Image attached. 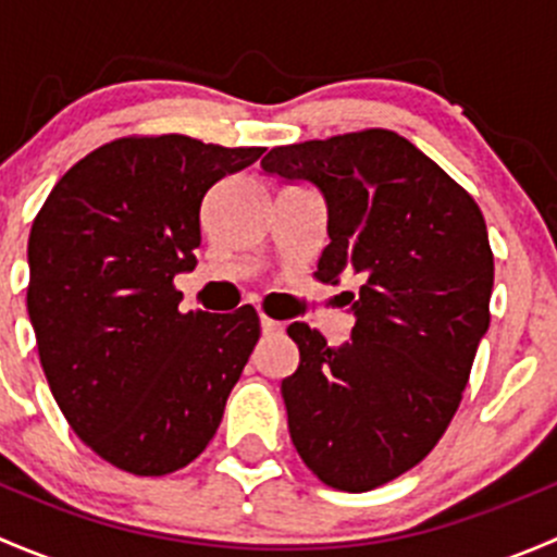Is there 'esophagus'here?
Returning a JSON list of instances; mask_svg holds the SVG:
<instances>
[{
	"mask_svg": "<svg viewBox=\"0 0 557 557\" xmlns=\"http://www.w3.org/2000/svg\"><path fill=\"white\" fill-rule=\"evenodd\" d=\"M261 331L263 334H280V331H283V323H280V320L267 318V314H261Z\"/></svg>",
	"mask_w": 557,
	"mask_h": 557,
	"instance_id": "esophagus-1",
	"label": "esophagus"
}]
</instances>
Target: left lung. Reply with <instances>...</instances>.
I'll use <instances>...</instances> for the list:
<instances>
[{
    "label": "left lung",
    "mask_w": 557,
    "mask_h": 557,
    "mask_svg": "<svg viewBox=\"0 0 557 557\" xmlns=\"http://www.w3.org/2000/svg\"><path fill=\"white\" fill-rule=\"evenodd\" d=\"M261 170L310 183L329 212L320 283L356 274L345 345L290 323L299 369L283 380L301 460L363 493L418 466L450 425L491 325L493 252L476 201L387 128L272 148Z\"/></svg>",
    "instance_id": "8db88e82"
}]
</instances>
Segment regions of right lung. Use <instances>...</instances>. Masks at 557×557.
Instances as JSON below:
<instances>
[{
	"label": "right lung",
	"instance_id": "1",
	"mask_svg": "<svg viewBox=\"0 0 557 557\" xmlns=\"http://www.w3.org/2000/svg\"><path fill=\"white\" fill-rule=\"evenodd\" d=\"M261 153L183 134L115 139L77 161L32 223L26 307L50 393L128 474H170L210 445L261 334L247 305L180 312L172 285L196 267L207 190Z\"/></svg>",
	"mask_w": 557,
	"mask_h": 557
}]
</instances>
